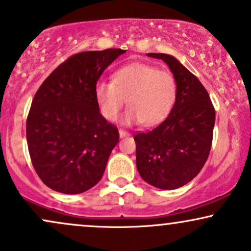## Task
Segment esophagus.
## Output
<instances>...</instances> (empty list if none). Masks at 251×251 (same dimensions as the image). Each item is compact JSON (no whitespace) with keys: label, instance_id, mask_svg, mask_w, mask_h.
Wrapping results in <instances>:
<instances>
[{"label":"esophagus","instance_id":"esophagus-1","mask_svg":"<svg viewBox=\"0 0 251 251\" xmlns=\"http://www.w3.org/2000/svg\"><path fill=\"white\" fill-rule=\"evenodd\" d=\"M119 135L120 138H124V137H128L129 133L127 131H125V129H119Z\"/></svg>","mask_w":251,"mask_h":251}]
</instances>
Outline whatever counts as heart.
<instances>
[{"mask_svg":"<svg viewBox=\"0 0 251 251\" xmlns=\"http://www.w3.org/2000/svg\"><path fill=\"white\" fill-rule=\"evenodd\" d=\"M177 84L170 71L145 63H132L118 69L112 81L99 80L96 101L105 119L114 122L127 102L123 123L154 126L164 122L173 108Z\"/></svg>","mask_w":251,"mask_h":251,"instance_id":"obj_1","label":"heart"}]
</instances>
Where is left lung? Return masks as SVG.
<instances>
[{"label": "left lung", "instance_id": "obj_1", "mask_svg": "<svg viewBox=\"0 0 251 251\" xmlns=\"http://www.w3.org/2000/svg\"><path fill=\"white\" fill-rule=\"evenodd\" d=\"M168 65L177 84L170 116L154 129L135 134L137 168L150 185L176 189L200 173L209 155L215 110L207 90L191 71L167 53H147Z\"/></svg>", "mask_w": 251, "mask_h": 251}]
</instances>
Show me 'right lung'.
<instances>
[{
    "mask_svg": "<svg viewBox=\"0 0 251 251\" xmlns=\"http://www.w3.org/2000/svg\"><path fill=\"white\" fill-rule=\"evenodd\" d=\"M125 52L76 53L36 92L26 119V143L36 173L53 191L79 194L101 179L119 132L99 112L95 87L105 69Z\"/></svg>",
    "mask_w": 251,
    "mask_h": 251,
    "instance_id": "1",
    "label": "right lung"
}]
</instances>
